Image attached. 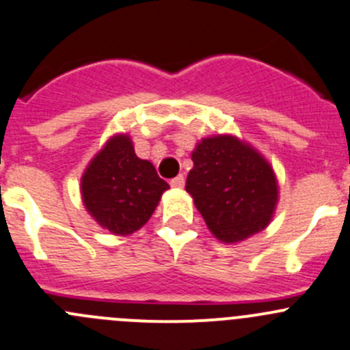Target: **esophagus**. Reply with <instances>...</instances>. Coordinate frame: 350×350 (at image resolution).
Listing matches in <instances>:
<instances>
[{
  "mask_svg": "<svg viewBox=\"0 0 350 350\" xmlns=\"http://www.w3.org/2000/svg\"><path fill=\"white\" fill-rule=\"evenodd\" d=\"M171 186L172 188H183V186H185V176L179 174V176H176V178H172Z\"/></svg>",
  "mask_w": 350,
  "mask_h": 350,
  "instance_id": "34e87169",
  "label": "esophagus"
}]
</instances>
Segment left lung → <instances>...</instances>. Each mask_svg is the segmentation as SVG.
Returning <instances> with one entry per match:
<instances>
[{"instance_id":"8db88e82","label":"left lung","mask_w":350,"mask_h":350,"mask_svg":"<svg viewBox=\"0 0 350 350\" xmlns=\"http://www.w3.org/2000/svg\"><path fill=\"white\" fill-rule=\"evenodd\" d=\"M186 191L217 239L237 243L269 226L277 179L250 145L227 135L205 138L191 154Z\"/></svg>"}]
</instances>
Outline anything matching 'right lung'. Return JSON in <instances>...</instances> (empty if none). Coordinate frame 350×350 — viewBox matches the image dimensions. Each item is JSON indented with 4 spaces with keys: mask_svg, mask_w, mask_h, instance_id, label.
Returning <instances> with one entry per match:
<instances>
[{
    "mask_svg": "<svg viewBox=\"0 0 350 350\" xmlns=\"http://www.w3.org/2000/svg\"><path fill=\"white\" fill-rule=\"evenodd\" d=\"M167 188L154 165L137 157L126 135L111 138L81 178L87 210L104 229L118 236L140 229Z\"/></svg>",
    "mask_w": 350,
    "mask_h": 350,
    "instance_id": "right-lung-1",
    "label": "right lung"
}]
</instances>
